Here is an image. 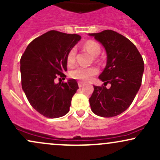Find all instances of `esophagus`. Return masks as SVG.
<instances>
[{
  "instance_id": "obj_1",
  "label": "esophagus",
  "mask_w": 160,
  "mask_h": 160,
  "mask_svg": "<svg viewBox=\"0 0 160 160\" xmlns=\"http://www.w3.org/2000/svg\"><path fill=\"white\" fill-rule=\"evenodd\" d=\"M84 84H85V82H81V81H79V82H78V86H79V87H82V86H83Z\"/></svg>"
}]
</instances>
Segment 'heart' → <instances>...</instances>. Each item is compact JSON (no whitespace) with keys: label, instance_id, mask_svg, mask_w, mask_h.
I'll use <instances>...</instances> for the list:
<instances>
[{"label":"heart","instance_id":"heart-1","mask_svg":"<svg viewBox=\"0 0 160 160\" xmlns=\"http://www.w3.org/2000/svg\"><path fill=\"white\" fill-rule=\"evenodd\" d=\"M84 49H86L92 56H98L101 52L100 46L96 42L89 40L83 45ZM76 58V49L72 48L69 51L67 55V63L68 65H72L75 63ZM98 73V69L95 66L90 67H82V66H77L70 72L71 78L77 79V80H82V81H89L92 78Z\"/></svg>","mask_w":160,"mask_h":160}]
</instances>
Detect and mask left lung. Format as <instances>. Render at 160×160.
<instances>
[{"instance_id":"left-lung-1","label":"left lung","mask_w":160,"mask_h":160,"mask_svg":"<svg viewBox=\"0 0 160 160\" xmlns=\"http://www.w3.org/2000/svg\"><path fill=\"white\" fill-rule=\"evenodd\" d=\"M104 46L107 65L98 78L104 86H94L89 98L95 114L112 117L126 111L138 92L144 73V60L132 42L112 30L89 34ZM108 83L111 87L107 89Z\"/></svg>"}]
</instances>
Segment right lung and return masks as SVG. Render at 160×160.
<instances>
[{
    "instance_id": "obj_1",
    "label": "right lung",
    "mask_w": 160,
    "mask_h": 160,
    "mask_svg": "<svg viewBox=\"0 0 160 160\" xmlns=\"http://www.w3.org/2000/svg\"><path fill=\"white\" fill-rule=\"evenodd\" d=\"M80 39L76 34L49 31L33 40L21 57L22 87L31 105L46 117L68 113L78 82L70 79L55 83V79L65 80L67 55Z\"/></svg>"
}]
</instances>
